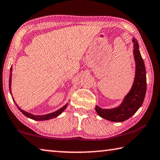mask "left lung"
Listing matches in <instances>:
<instances>
[{
    "mask_svg": "<svg viewBox=\"0 0 160 160\" xmlns=\"http://www.w3.org/2000/svg\"><path fill=\"white\" fill-rule=\"evenodd\" d=\"M133 56L135 62L134 81L131 90L118 107L102 109L96 105L95 111L100 117L113 122H122L131 118L140 109L144 101L147 82L144 61L139 51L138 42L133 37Z\"/></svg>",
    "mask_w": 160,
    "mask_h": 160,
    "instance_id": "obj_1",
    "label": "left lung"
}]
</instances>
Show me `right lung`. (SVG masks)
<instances>
[{"instance_id":"add662e5","label":"right lung","mask_w":160,"mask_h":160,"mask_svg":"<svg viewBox=\"0 0 160 160\" xmlns=\"http://www.w3.org/2000/svg\"><path fill=\"white\" fill-rule=\"evenodd\" d=\"M12 68L11 66L10 68V78H9V90H10V94L12 95V100L14 101L15 104L17 107L18 108V109L20 111V112L23 113L24 115L27 117H28L31 119H33V120L35 121H46V120H49V119H52L56 117H57L59 115L61 114V113L63 112V111L66 109L67 107V105H68V103H66V104H65L63 107H62L61 109H59L58 110L55 111V112H53L52 113H47V114H44V115H34V114H32V113H28L25 112V111H24L22 109H21L20 107L18 106V105L16 104L15 101L14 100V98H13L12 97V92H11V81H12Z\"/></svg>"}]
</instances>
